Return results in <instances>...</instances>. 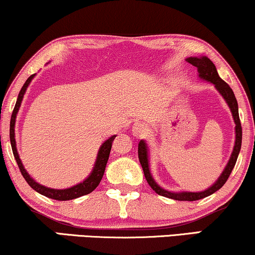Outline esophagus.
Instances as JSON below:
<instances>
[{
    "label": "esophagus",
    "instance_id": "esophagus-1",
    "mask_svg": "<svg viewBox=\"0 0 255 255\" xmlns=\"http://www.w3.org/2000/svg\"><path fill=\"white\" fill-rule=\"evenodd\" d=\"M148 130H149V128L143 122H136L133 126V134L136 137H144L148 134Z\"/></svg>",
    "mask_w": 255,
    "mask_h": 255
}]
</instances>
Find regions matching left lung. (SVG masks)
Wrapping results in <instances>:
<instances>
[{
	"label": "left lung",
	"instance_id": "obj_1",
	"mask_svg": "<svg viewBox=\"0 0 255 255\" xmlns=\"http://www.w3.org/2000/svg\"><path fill=\"white\" fill-rule=\"evenodd\" d=\"M189 63L193 64V66L198 68L199 72V76L201 79L207 80V81L212 82L215 86V88L219 90V93L224 96V99L226 100V102L230 106L232 114H233V119L235 122V144H234V149L233 153H232L231 159L228 161L226 168H225L224 172L220 175V178L218 179V181L214 183L213 186L209 187L208 189H206L204 192H199V193H192V192H182V193H172L166 191V189H162L161 187H159L154 181L153 178H151L150 172H149V166H148V151H147V146L144 143V141L141 140L138 142V147H137V155H138V160H140L141 166H142L143 169V174L144 178H146L148 185H149L153 191L157 193L159 195L166 196V198L169 199H174V200H179V201H195V200H200L204 199L206 196L213 194L219 189L221 188L222 186L226 183V181L230 178L232 170H233L235 162H237L238 155H239V151L241 148V140H243V128H241V124H240V119H239V109H238V102L237 99H235V95L233 93V90L228 83H226L224 80L219 76V74L217 72V68L208 57H189L187 59Z\"/></svg>",
	"mask_w": 255,
	"mask_h": 255
}]
</instances>
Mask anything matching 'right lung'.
Masks as SVG:
<instances>
[{"instance_id": "obj_1", "label": "right lung", "mask_w": 255, "mask_h": 255, "mask_svg": "<svg viewBox=\"0 0 255 255\" xmlns=\"http://www.w3.org/2000/svg\"><path fill=\"white\" fill-rule=\"evenodd\" d=\"M34 76H35V74H33L31 76H29L28 80L25 81L23 87H22L21 90H20V94H18L17 101H16L15 108H14V111H12V114H11L10 129H9L12 154H14L15 160H16V162H17V166H18V168H20V172L22 174V176H23L25 181L28 182V185L30 186L33 189H35V191H36L37 193H40V194L47 196V198H50V199H54V200H59V201H67V200H73V199L80 198V196H82V195L89 194V193H92L96 188V187L99 186V183H100V181H101L102 176H104L106 165H107L109 154H111L112 143H113V141H114V138H115V136H117V135H113L112 137H109L108 140L106 141L104 144H102L101 148H100V150L98 153V157H96V162H95L94 169H93L92 174H90L88 178H87L83 182L79 183V185H76L74 187H70V188H67V189H51V188H47V187H44V186L38 185L37 182H35L34 180L31 179L30 176H29V174L25 172V169L23 168V165H22L20 156H18V154H17V149H16L15 130H14L15 120H16V115H17L18 108H20V106H21V102H22V99H23L25 89H27L28 85L30 83L31 79H33Z\"/></svg>"}]
</instances>
